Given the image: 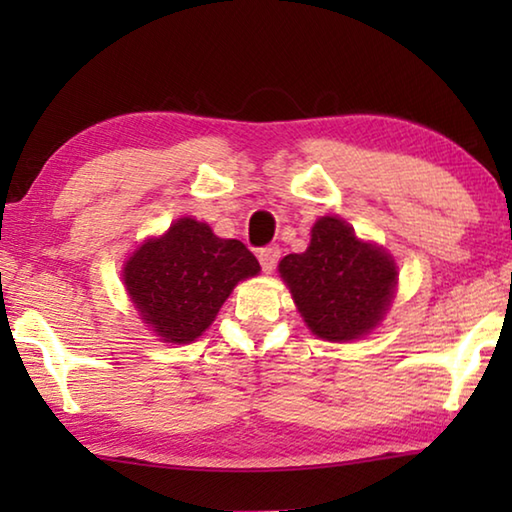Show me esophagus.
Instances as JSON below:
<instances>
[{
	"label": "esophagus",
	"instance_id": "34e87169",
	"mask_svg": "<svg viewBox=\"0 0 512 512\" xmlns=\"http://www.w3.org/2000/svg\"><path fill=\"white\" fill-rule=\"evenodd\" d=\"M259 264H262V271L264 273H273L275 266H277V259H280V248L277 246H266L259 250Z\"/></svg>",
	"mask_w": 512,
	"mask_h": 512
}]
</instances>
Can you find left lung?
<instances>
[{
  "label": "left lung",
  "mask_w": 512,
  "mask_h": 512,
  "mask_svg": "<svg viewBox=\"0 0 512 512\" xmlns=\"http://www.w3.org/2000/svg\"><path fill=\"white\" fill-rule=\"evenodd\" d=\"M277 268L307 327L336 343L375 329L397 284L395 259L361 241L339 216H320L305 253L287 255Z\"/></svg>",
  "instance_id": "8db88e82"
}]
</instances>
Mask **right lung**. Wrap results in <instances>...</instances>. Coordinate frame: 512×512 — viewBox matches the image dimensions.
Segmentation results:
<instances>
[{"instance_id": "1", "label": "right lung", "mask_w": 512, "mask_h": 512, "mask_svg": "<svg viewBox=\"0 0 512 512\" xmlns=\"http://www.w3.org/2000/svg\"><path fill=\"white\" fill-rule=\"evenodd\" d=\"M257 273L259 262L241 241L216 237L207 223L183 216L128 257L124 284L144 323L164 343H192L212 325L232 289Z\"/></svg>"}]
</instances>
